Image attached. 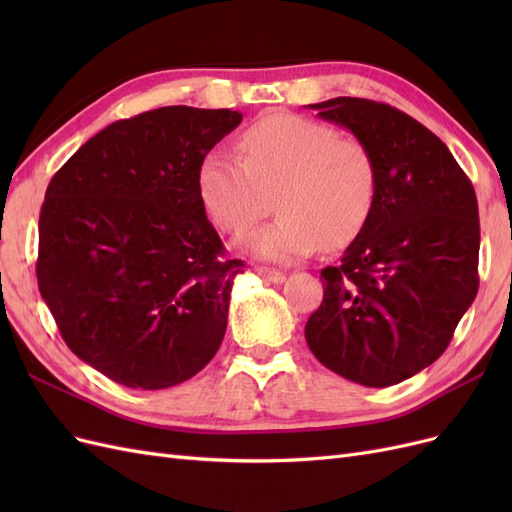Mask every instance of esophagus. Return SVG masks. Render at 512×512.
<instances>
[{
	"label": "esophagus",
	"instance_id": "obj_1",
	"mask_svg": "<svg viewBox=\"0 0 512 512\" xmlns=\"http://www.w3.org/2000/svg\"><path fill=\"white\" fill-rule=\"evenodd\" d=\"M256 273L265 277V280L273 282V284H282L286 280V273L277 271V269H269V267H256Z\"/></svg>",
	"mask_w": 512,
	"mask_h": 512
}]
</instances>
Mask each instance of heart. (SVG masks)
I'll list each match as a JSON object with an SVG mask.
<instances>
[{
	"label": "heart",
	"mask_w": 512,
	"mask_h": 512,
	"mask_svg": "<svg viewBox=\"0 0 512 512\" xmlns=\"http://www.w3.org/2000/svg\"><path fill=\"white\" fill-rule=\"evenodd\" d=\"M239 160L211 151L198 166L196 188L211 222L241 235L269 211L280 215L245 235L239 245L250 256L294 262L350 245L367 226L378 194L371 151L324 123L275 113L247 128Z\"/></svg>",
	"instance_id": "obj_1"
}]
</instances>
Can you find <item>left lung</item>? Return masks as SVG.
I'll return each instance as SVG.
<instances>
[{
  "mask_svg": "<svg viewBox=\"0 0 512 512\" xmlns=\"http://www.w3.org/2000/svg\"><path fill=\"white\" fill-rule=\"evenodd\" d=\"M318 117L348 128L378 170L374 213L305 324L316 359L363 386H391L451 344L478 292L474 185L440 138L384 102L333 98Z\"/></svg>",
  "mask_w": 512,
  "mask_h": 512,
  "instance_id": "8db88e82",
  "label": "left lung"
}]
</instances>
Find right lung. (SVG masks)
<instances>
[{
  "instance_id": "add662e5",
  "label": "right lung",
  "mask_w": 512,
  "mask_h": 512,
  "mask_svg": "<svg viewBox=\"0 0 512 512\" xmlns=\"http://www.w3.org/2000/svg\"><path fill=\"white\" fill-rule=\"evenodd\" d=\"M243 115L162 106L98 132L53 175L38 224V288L81 361L130 389L196 376L218 352L228 258L196 175Z\"/></svg>"
}]
</instances>
